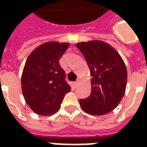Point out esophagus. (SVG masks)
Masks as SVG:
<instances>
[{
  "instance_id": "1",
  "label": "esophagus",
  "mask_w": 147,
  "mask_h": 147,
  "mask_svg": "<svg viewBox=\"0 0 147 147\" xmlns=\"http://www.w3.org/2000/svg\"><path fill=\"white\" fill-rule=\"evenodd\" d=\"M78 84H79V81H78V80L75 81V82H74V83H73L74 86H78Z\"/></svg>"
}]
</instances>
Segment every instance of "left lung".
Masks as SVG:
<instances>
[{
	"label": "left lung",
	"mask_w": 147,
	"mask_h": 147,
	"mask_svg": "<svg viewBox=\"0 0 147 147\" xmlns=\"http://www.w3.org/2000/svg\"><path fill=\"white\" fill-rule=\"evenodd\" d=\"M88 64L91 94L80 99L83 110L91 115H104L113 110L123 98L127 85L126 66L120 54L102 41L77 43Z\"/></svg>",
	"instance_id": "1"
}]
</instances>
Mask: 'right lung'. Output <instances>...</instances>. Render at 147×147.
I'll list each match as a JSON object with an SVG mask.
<instances>
[{
	"label": "right lung",
	"mask_w": 147,
	"mask_h": 147,
	"mask_svg": "<svg viewBox=\"0 0 147 147\" xmlns=\"http://www.w3.org/2000/svg\"><path fill=\"white\" fill-rule=\"evenodd\" d=\"M68 43L46 42L34 50L25 63L21 79L24 99L35 113H56L64 95L71 90L59 60Z\"/></svg>",
	"instance_id": "obj_1"
}]
</instances>
